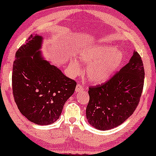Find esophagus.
Returning <instances> with one entry per match:
<instances>
[{
    "label": "esophagus",
    "instance_id": "esophagus-1",
    "mask_svg": "<svg viewBox=\"0 0 156 156\" xmlns=\"http://www.w3.org/2000/svg\"><path fill=\"white\" fill-rule=\"evenodd\" d=\"M76 92H81L83 90V87L81 83H77L76 86Z\"/></svg>",
    "mask_w": 156,
    "mask_h": 156
}]
</instances>
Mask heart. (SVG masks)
Wrapping results in <instances>:
<instances>
[{"label": "heart", "mask_w": 156, "mask_h": 156, "mask_svg": "<svg viewBox=\"0 0 156 156\" xmlns=\"http://www.w3.org/2000/svg\"><path fill=\"white\" fill-rule=\"evenodd\" d=\"M80 61L88 64L86 75L93 83L107 81L119 70L123 63L124 56L119 50L112 46H93L81 52ZM81 66L77 61L71 63V71L77 74Z\"/></svg>", "instance_id": "heart-1"}]
</instances>
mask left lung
I'll return each mask as SVG.
<instances>
[{"mask_svg":"<svg viewBox=\"0 0 156 156\" xmlns=\"http://www.w3.org/2000/svg\"><path fill=\"white\" fill-rule=\"evenodd\" d=\"M140 55L134 51L130 61L108 81L89 86L86 110L88 123L100 130L116 128L128 119L140 102L144 82Z\"/></svg>","mask_w":156,"mask_h":156,"instance_id":"left-lung-1","label":"left lung"}]
</instances>
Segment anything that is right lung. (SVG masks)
<instances>
[{
	"label": "right lung",
	"instance_id": "add662e5",
	"mask_svg": "<svg viewBox=\"0 0 156 156\" xmlns=\"http://www.w3.org/2000/svg\"><path fill=\"white\" fill-rule=\"evenodd\" d=\"M42 40L41 36L31 35L17 50L12 82L21 113L33 123L44 126L58 119L76 83L40 57Z\"/></svg>",
	"mask_w": 156,
	"mask_h": 156
}]
</instances>
